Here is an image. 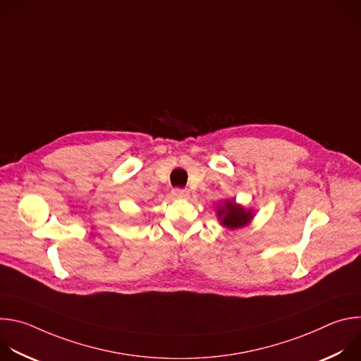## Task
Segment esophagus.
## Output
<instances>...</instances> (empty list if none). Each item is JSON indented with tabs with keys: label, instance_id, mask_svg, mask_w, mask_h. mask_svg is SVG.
I'll return each instance as SVG.
<instances>
[{
	"label": "esophagus",
	"instance_id": "obj_1",
	"mask_svg": "<svg viewBox=\"0 0 361 361\" xmlns=\"http://www.w3.org/2000/svg\"><path fill=\"white\" fill-rule=\"evenodd\" d=\"M173 195L177 197V198H188L190 191L187 188H174Z\"/></svg>",
	"mask_w": 361,
	"mask_h": 361
}]
</instances>
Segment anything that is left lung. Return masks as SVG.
Instances as JSON below:
<instances>
[{"instance_id":"obj_1","label":"left lung","mask_w":361,"mask_h":361,"mask_svg":"<svg viewBox=\"0 0 361 361\" xmlns=\"http://www.w3.org/2000/svg\"><path fill=\"white\" fill-rule=\"evenodd\" d=\"M217 217L226 228L235 230L247 226L254 214L251 210H245L243 205L235 204L234 200H226L217 205Z\"/></svg>"}]
</instances>
